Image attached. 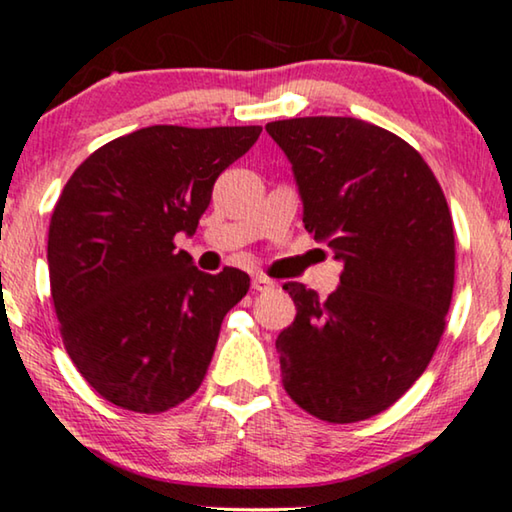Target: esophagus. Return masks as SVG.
<instances>
[{
	"mask_svg": "<svg viewBox=\"0 0 512 512\" xmlns=\"http://www.w3.org/2000/svg\"><path fill=\"white\" fill-rule=\"evenodd\" d=\"M251 288H254L256 293H265V291H272L274 288V281L268 277H254L251 279Z\"/></svg>",
	"mask_w": 512,
	"mask_h": 512,
	"instance_id": "1",
	"label": "esophagus"
}]
</instances>
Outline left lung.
Instances as JSON below:
<instances>
[{"label": "left lung", "instance_id": "8db88e82", "mask_svg": "<svg viewBox=\"0 0 512 512\" xmlns=\"http://www.w3.org/2000/svg\"><path fill=\"white\" fill-rule=\"evenodd\" d=\"M291 161L302 224L344 263L335 293L288 281L295 321L277 337L281 383L300 409L358 422L397 402L446 330L455 231L432 168L395 133L355 117L265 124Z\"/></svg>", "mask_w": 512, "mask_h": 512}]
</instances>
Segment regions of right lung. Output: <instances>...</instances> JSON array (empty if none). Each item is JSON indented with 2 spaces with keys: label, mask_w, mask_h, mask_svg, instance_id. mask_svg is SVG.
Wrapping results in <instances>:
<instances>
[{
  "label": "right lung",
  "mask_w": 512,
  "mask_h": 512,
  "mask_svg": "<svg viewBox=\"0 0 512 512\" xmlns=\"http://www.w3.org/2000/svg\"><path fill=\"white\" fill-rule=\"evenodd\" d=\"M261 127H145L110 140L69 177L48 231L62 342L103 399L136 413L182 404L203 383L221 321L249 274H205L194 235L212 187Z\"/></svg>",
  "instance_id": "add662e5"
}]
</instances>
